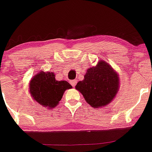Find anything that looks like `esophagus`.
Wrapping results in <instances>:
<instances>
[{
	"label": "esophagus",
	"mask_w": 152,
	"mask_h": 152,
	"mask_svg": "<svg viewBox=\"0 0 152 152\" xmlns=\"http://www.w3.org/2000/svg\"><path fill=\"white\" fill-rule=\"evenodd\" d=\"M70 83L73 87H74L76 85V83H77V81H76V80H73V81H71Z\"/></svg>",
	"instance_id": "34e87169"
}]
</instances>
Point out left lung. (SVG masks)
Instances as JSON below:
<instances>
[{"mask_svg": "<svg viewBox=\"0 0 152 152\" xmlns=\"http://www.w3.org/2000/svg\"><path fill=\"white\" fill-rule=\"evenodd\" d=\"M118 74L108 64L100 61L96 66L87 70L84 79L76 84L89 105L94 107H103L112 101L118 91Z\"/></svg>", "mask_w": 152, "mask_h": 152, "instance_id": "left-lung-1", "label": "left lung"}]
</instances>
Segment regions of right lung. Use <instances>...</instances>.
Listing matches in <instances>:
<instances>
[{"mask_svg": "<svg viewBox=\"0 0 152 152\" xmlns=\"http://www.w3.org/2000/svg\"><path fill=\"white\" fill-rule=\"evenodd\" d=\"M72 86L66 81H56L52 72H39L31 80L30 92L35 101L53 108L58 105L66 89Z\"/></svg>", "mask_w": 152, "mask_h": 152, "instance_id": "obj_1", "label": "right lung"}]
</instances>
